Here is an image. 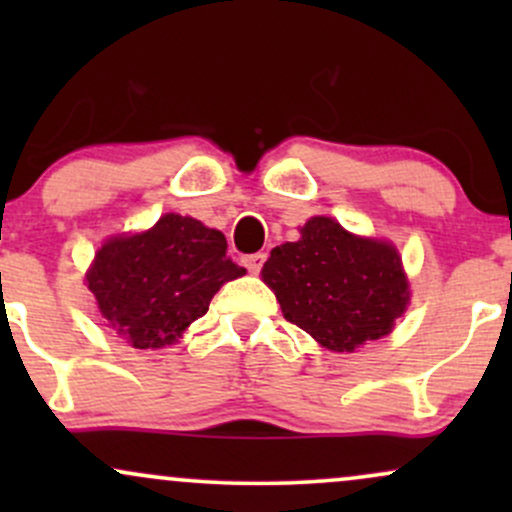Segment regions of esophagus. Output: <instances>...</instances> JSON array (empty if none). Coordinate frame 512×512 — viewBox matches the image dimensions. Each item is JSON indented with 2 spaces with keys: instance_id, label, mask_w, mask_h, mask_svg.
Returning <instances> with one entry per match:
<instances>
[{
  "instance_id": "esophagus-1",
  "label": "esophagus",
  "mask_w": 512,
  "mask_h": 512,
  "mask_svg": "<svg viewBox=\"0 0 512 512\" xmlns=\"http://www.w3.org/2000/svg\"><path fill=\"white\" fill-rule=\"evenodd\" d=\"M264 260H267V255H264V252H252V255H245L243 257V264H245V267H248V272L260 274Z\"/></svg>"
}]
</instances>
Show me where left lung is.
Instances as JSON below:
<instances>
[{
    "label": "left lung",
    "mask_w": 512,
    "mask_h": 512,
    "mask_svg": "<svg viewBox=\"0 0 512 512\" xmlns=\"http://www.w3.org/2000/svg\"><path fill=\"white\" fill-rule=\"evenodd\" d=\"M262 279L286 320L332 351L390 334L409 301L397 250L351 236L327 216L305 223L301 240L274 248Z\"/></svg>",
    "instance_id": "obj_1"
}]
</instances>
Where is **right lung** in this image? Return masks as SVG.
<instances>
[{
	"instance_id": "add662e5",
	"label": "right lung",
	"mask_w": 512,
	"mask_h": 512,
	"mask_svg": "<svg viewBox=\"0 0 512 512\" xmlns=\"http://www.w3.org/2000/svg\"><path fill=\"white\" fill-rule=\"evenodd\" d=\"M245 269L226 257V238L190 216L166 214L151 231L108 240L86 281L98 308L134 349L173 344Z\"/></svg>"
}]
</instances>
